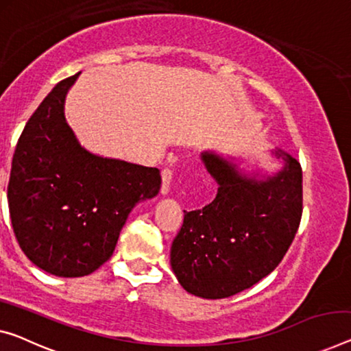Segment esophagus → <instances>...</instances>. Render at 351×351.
Returning a JSON list of instances; mask_svg holds the SVG:
<instances>
[{
	"instance_id": "obj_1",
	"label": "esophagus",
	"mask_w": 351,
	"mask_h": 351,
	"mask_svg": "<svg viewBox=\"0 0 351 351\" xmlns=\"http://www.w3.org/2000/svg\"><path fill=\"white\" fill-rule=\"evenodd\" d=\"M171 178H173V171L170 169H164L162 170V195H167V193L170 192V182H171Z\"/></svg>"
}]
</instances>
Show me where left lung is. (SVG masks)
Instances as JSON below:
<instances>
[{"instance_id": "left-lung-1", "label": "left lung", "mask_w": 351, "mask_h": 351, "mask_svg": "<svg viewBox=\"0 0 351 351\" xmlns=\"http://www.w3.org/2000/svg\"><path fill=\"white\" fill-rule=\"evenodd\" d=\"M274 175L243 171L214 151L200 158L217 182V195L202 209L184 211L170 249L182 289L205 300L237 295L273 273L289 250L302 214V170L282 149Z\"/></svg>"}]
</instances>
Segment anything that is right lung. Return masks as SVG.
<instances>
[{
  "mask_svg": "<svg viewBox=\"0 0 351 351\" xmlns=\"http://www.w3.org/2000/svg\"><path fill=\"white\" fill-rule=\"evenodd\" d=\"M80 72L60 82L26 123L8 186L20 247L58 277L91 274L112 257L129 214L160 189V171L102 158L83 148L64 117L67 91Z\"/></svg>",
  "mask_w": 351,
  "mask_h": 351,
  "instance_id": "obj_1",
  "label": "right lung"
}]
</instances>
